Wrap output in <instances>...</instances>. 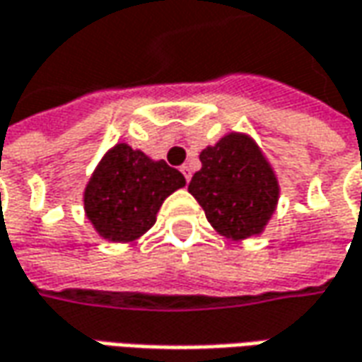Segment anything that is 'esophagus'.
<instances>
[{"mask_svg":"<svg viewBox=\"0 0 362 362\" xmlns=\"http://www.w3.org/2000/svg\"><path fill=\"white\" fill-rule=\"evenodd\" d=\"M182 174H184V178H186V182H190V178H192V172H190V166L188 164H184L182 166Z\"/></svg>","mask_w":362,"mask_h":362,"instance_id":"1","label":"esophagus"}]
</instances>
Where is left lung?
Wrapping results in <instances>:
<instances>
[{"mask_svg":"<svg viewBox=\"0 0 362 362\" xmlns=\"http://www.w3.org/2000/svg\"><path fill=\"white\" fill-rule=\"evenodd\" d=\"M202 168L188 184L214 230L232 240L264 230L279 202V182L260 148L232 132L200 152Z\"/></svg>","mask_w":362,"mask_h":362,"instance_id":"8db88e82","label":"left lung"}]
</instances>
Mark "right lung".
I'll return each instance as SVG.
<instances>
[{"label": "right lung", "mask_w": 362, "mask_h": 362, "mask_svg": "<svg viewBox=\"0 0 362 362\" xmlns=\"http://www.w3.org/2000/svg\"><path fill=\"white\" fill-rule=\"evenodd\" d=\"M184 184V176L164 160L116 144L86 186V216L106 240L132 243L154 226L162 202Z\"/></svg>", "instance_id": "add662e5"}]
</instances>
